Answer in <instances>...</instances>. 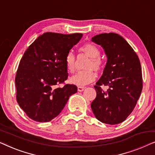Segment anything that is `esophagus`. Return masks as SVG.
Returning <instances> with one entry per match:
<instances>
[{
	"mask_svg": "<svg viewBox=\"0 0 155 155\" xmlns=\"http://www.w3.org/2000/svg\"><path fill=\"white\" fill-rule=\"evenodd\" d=\"M84 89H85L84 87H78V92H82V91H83Z\"/></svg>",
	"mask_w": 155,
	"mask_h": 155,
	"instance_id": "esophagus-1",
	"label": "esophagus"
}]
</instances>
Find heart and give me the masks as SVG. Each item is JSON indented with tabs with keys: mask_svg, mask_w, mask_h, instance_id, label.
<instances>
[{
	"mask_svg": "<svg viewBox=\"0 0 155 155\" xmlns=\"http://www.w3.org/2000/svg\"><path fill=\"white\" fill-rule=\"evenodd\" d=\"M80 50L91 58L87 67L89 70L79 71L70 78V82L77 86L82 87L94 81L96 79V73L93 69L99 71L102 68V61L99 58L100 56V51L94 44H84L80 48ZM65 63L68 71L70 73H73L75 70V57L73 52L70 51L66 55Z\"/></svg>",
	"mask_w": 155,
	"mask_h": 155,
	"instance_id": "1",
	"label": "heart"
}]
</instances>
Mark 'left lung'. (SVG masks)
Segmentation results:
<instances>
[{"label": "left lung", "mask_w": 155, "mask_h": 155, "mask_svg": "<svg viewBox=\"0 0 155 155\" xmlns=\"http://www.w3.org/2000/svg\"><path fill=\"white\" fill-rule=\"evenodd\" d=\"M92 41L104 50L107 61L96 85L97 97L91 104L99 121L115 125L124 121L133 111L143 89L141 65L138 56L126 39L116 33H103ZM101 85L109 86L107 93Z\"/></svg>", "instance_id": "8db88e82"}]
</instances>
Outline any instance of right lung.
I'll use <instances>...</instances> for the list:
<instances>
[{"instance_id": "add662e5", "label": "right lung", "mask_w": 155, "mask_h": 155, "mask_svg": "<svg viewBox=\"0 0 155 155\" xmlns=\"http://www.w3.org/2000/svg\"><path fill=\"white\" fill-rule=\"evenodd\" d=\"M82 37L46 32L25 52L15 77L17 101L31 119L48 122L62 111L69 97L77 92L74 84L56 87L68 79L65 59Z\"/></svg>"}]
</instances>
